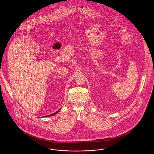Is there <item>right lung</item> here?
Masks as SVG:
<instances>
[{
	"label": "right lung",
	"mask_w": 154,
	"mask_h": 154,
	"mask_svg": "<svg viewBox=\"0 0 154 154\" xmlns=\"http://www.w3.org/2000/svg\"><path fill=\"white\" fill-rule=\"evenodd\" d=\"M60 109H59L58 111H57V112H54V113H53V114H52L48 115V116H44V117H51V116H54V115L57 114L58 112L59 111H60Z\"/></svg>",
	"instance_id": "1"
}]
</instances>
